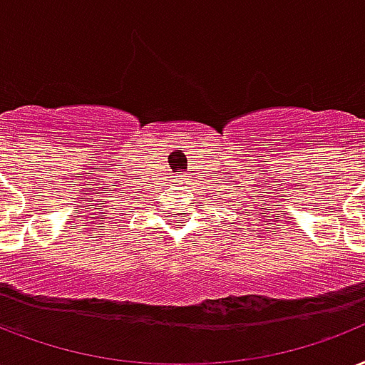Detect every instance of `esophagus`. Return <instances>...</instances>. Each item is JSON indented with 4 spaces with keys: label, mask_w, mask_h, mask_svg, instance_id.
<instances>
[{
    "label": "esophagus",
    "mask_w": 365,
    "mask_h": 365,
    "mask_svg": "<svg viewBox=\"0 0 365 365\" xmlns=\"http://www.w3.org/2000/svg\"><path fill=\"white\" fill-rule=\"evenodd\" d=\"M185 177H186V175H177V179H179V182H182V180H185Z\"/></svg>",
    "instance_id": "esophagus-1"
}]
</instances>
